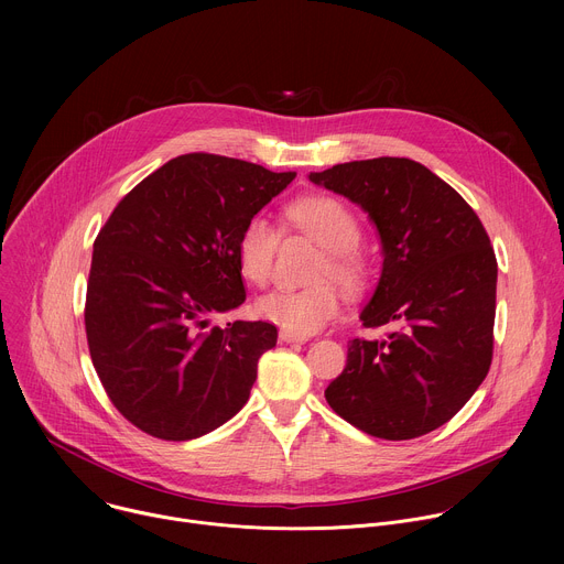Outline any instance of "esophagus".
Returning a JSON list of instances; mask_svg holds the SVG:
<instances>
[{"label": "esophagus", "instance_id": "esophagus-1", "mask_svg": "<svg viewBox=\"0 0 564 564\" xmlns=\"http://www.w3.org/2000/svg\"><path fill=\"white\" fill-rule=\"evenodd\" d=\"M279 339H281L283 344H305V341H307V337L292 335V333H285V330H281V333H279Z\"/></svg>", "mask_w": 564, "mask_h": 564}]
</instances>
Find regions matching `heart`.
Returning <instances> with one entry per match:
<instances>
[{
	"label": "heart",
	"instance_id": "heart-1",
	"mask_svg": "<svg viewBox=\"0 0 564 564\" xmlns=\"http://www.w3.org/2000/svg\"><path fill=\"white\" fill-rule=\"evenodd\" d=\"M288 218L321 248H326V261L316 268L318 281L307 288H274L254 301V312L270 324L292 335H314L326 328L339 314L341 296L333 276L346 285H355L364 276L361 257L355 252L361 229L355 214L333 196H305L288 205ZM279 246V231L274 225L257 214L248 218L236 238V265L240 276L250 283H265L274 252Z\"/></svg>",
	"mask_w": 564,
	"mask_h": 564
}]
</instances>
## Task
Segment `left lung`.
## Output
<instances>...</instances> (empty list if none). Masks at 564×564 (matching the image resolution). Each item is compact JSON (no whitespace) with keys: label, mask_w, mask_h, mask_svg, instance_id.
I'll return each instance as SVG.
<instances>
[{"label":"left lung","mask_w":564,"mask_h":564,"mask_svg":"<svg viewBox=\"0 0 564 564\" xmlns=\"http://www.w3.org/2000/svg\"><path fill=\"white\" fill-rule=\"evenodd\" d=\"M310 181L368 212L383 268L361 312L379 339H352L330 409L381 440H413L446 424L494 359L498 261L473 207L411 158L352 160Z\"/></svg>","instance_id":"8db88e82"}]
</instances>
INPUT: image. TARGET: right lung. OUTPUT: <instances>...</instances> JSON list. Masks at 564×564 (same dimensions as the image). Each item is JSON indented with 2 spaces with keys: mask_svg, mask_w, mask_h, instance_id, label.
I'll return each mask as SVG.
<instances>
[{
  "mask_svg": "<svg viewBox=\"0 0 564 564\" xmlns=\"http://www.w3.org/2000/svg\"><path fill=\"white\" fill-rule=\"evenodd\" d=\"M246 160L185 153L138 183L94 243L85 328L94 368L142 433L185 442L250 399L268 321L209 328L246 301L236 238L292 181Z\"/></svg>",
  "mask_w": 564,
  "mask_h": 564,
  "instance_id": "add662e5",
  "label": "right lung"
}]
</instances>
